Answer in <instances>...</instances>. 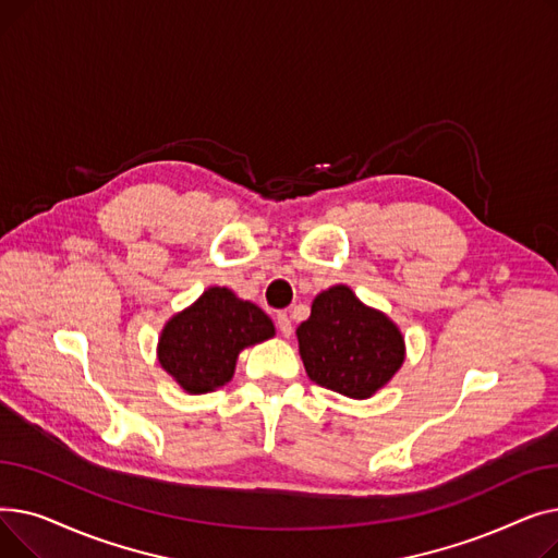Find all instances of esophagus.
Returning <instances> with one entry per match:
<instances>
[{
    "instance_id": "1",
    "label": "esophagus",
    "mask_w": 558,
    "mask_h": 558,
    "mask_svg": "<svg viewBox=\"0 0 558 558\" xmlns=\"http://www.w3.org/2000/svg\"><path fill=\"white\" fill-rule=\"evenodd\" d=\"M276 324H278V330L282 337H291V332H294V328H291V318L284 312H278Z\"/></svg>"
}]
</instances>
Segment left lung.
I'll use <instances>...</instances> for the list:
<instances>
[{"label":"left lung","instance_id":"left-lung-1","mask_svg":"<svg viewBox=\"0 0 558 558\" xmlns=\"http://www.w3.org/2000/svg\"><path fill=\"white\" fill-rule=\"evenodd\" d=\"M296 335L312 383L345 398H371L404 360L400 330L345 284L320 291Z\"/></svg>","mask_w":558,"mask_h":558}]
</instances>
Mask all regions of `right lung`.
Listing matches in <instances>:
<instances>
[{"label": "right lung", "instance_id": "obj_1", "mask_svg": "<svg viewBox=\"0 0 558 558\" xmlns=\"http://www.w3.org/2000/svg\"><path fill=\"white\" fill-rule=\"evenodd\" d=\"M274 332L271 318L257 305L240 301L226 287H210L165 326L158 360L187 393H208L232 377L242 348Z\"/></svg>", "mask_w": 558, "mask_h": 558}]
</instances>
